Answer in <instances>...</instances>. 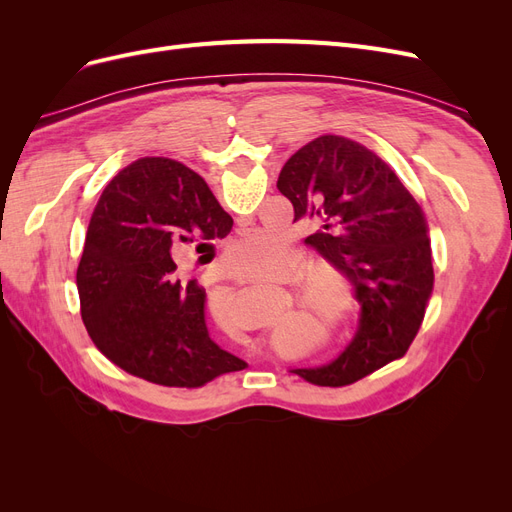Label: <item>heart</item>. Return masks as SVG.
I'll use <instances>...</instances> for the list:
<instances>
[{"instance_id": "b5f03b06", "label": "heart", "mask_w": 512, "mask_h": 512, "mask_svg": "<svg viewBox=\"0 0 512 512\" xmlns=\"http://www.w3.org/2000/svg\"><path fill=\"white\" fill-rule=\"evenodd\" d=\"M230 267L241 275H271L284 271L288 265L286 243L269 235V232H254V235L237 241L228 252ZM307 305L312 312L329 324L342 320L350 309V292L344 275L331 265H316L307 280Z\"/></svg>"}]
</instances>
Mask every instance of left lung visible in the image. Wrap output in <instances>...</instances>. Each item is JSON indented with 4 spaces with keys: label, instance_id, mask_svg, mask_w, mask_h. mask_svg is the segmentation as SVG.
<instances>
[{
    "label": "left lung",
    "instance_id": "8db88e82",
    "mask_svg": "<svg viewBox=\"0 0 512 512\" xmlns=\"http://www.w3.org/2000/svg\"><path fill=\"white\" fill-rule=\"evenodd\" d=\"M280 190L294 222L314 228L305 245L335 267L361 305L359 327L337 359L292 369L318 386H344L404 356L433 288L427 224L412 194L374 151L318 136L284 164Z\"/></svg>",
    "mask_w": 512,
    "mask_h": 512
}]
</instances>
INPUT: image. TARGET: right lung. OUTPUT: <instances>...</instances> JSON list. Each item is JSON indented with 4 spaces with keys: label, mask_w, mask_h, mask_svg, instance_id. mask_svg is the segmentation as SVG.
Returning <instances> with one entry per match:
<instances>
[{
    "label": "right lung",
    "mask_w": 512,
    "mask_h": 512,
    "mask_svg": "<svg viewBox=\"0 0 512 512\" xmlns=\"http://www.w3.org/2000/svg\"><path fill=\"white\" fill-rule=\"evenodd\" d=\"M230 228V215L188 166L143 158L119 170L91 215L76 269L83 322L108 361L188 389L245 369L209 337L205 290L177 271L194 247L211 260L213 239Z\"/></svg>",
    "instance_id": "add662e5"
}]
</instances>
